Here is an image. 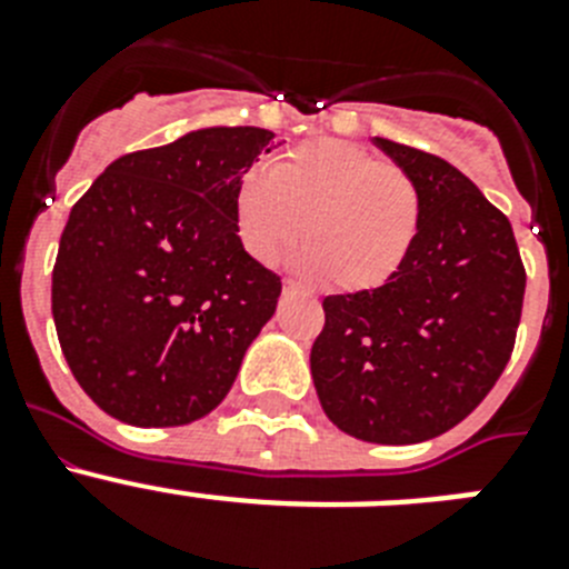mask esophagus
I'll return each mask as SVG.
<instances>
[{"instance_id":"1","label":"esophagus","mask_w":569,"mask_h":569,"mask_svg":"<svg viewBox=\"0 0 569 569\" xmlns=\"http://www.w3.org/2000/svg\"><path fill=\"white\" fill-rule=\"evenodd\" d=\"M281 290H284V296H296V293H308V290L301 288L299 281H284V288H281Z\"/></svg>"}]
</instances>
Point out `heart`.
Listing matches in <instances>:
<instances>
[{"mask_svg": "<svg viewBox=\"0 0 569 569\" xmlns=\"http://www.w3.org/2000/svg\"><path fill=\"white\" fill-rule=\"evenodd\" d=\"M421 222L419 184L405 168L339 139L299 144L236 190V224L250 256L284 259L308 224V268L330 288L367 293L393 279Z\"/></svg>", "mask_w": 569, "mask_h": 569, "instance_id": "obj_1", "label": "heart"}]
</instances>
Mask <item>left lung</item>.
<instances>
[{
  "instance_id": "1",
  "label": "left lung",
  "mask_w": 569,
  "mask_h": 569,
  "mask_svg": "<svg viewBox=\"0 0 569 569\" xmlns=\"http://www.w3.org/2000/svg\"><path fill=\"white\" fill-rule=\"evenodd\" d=\"M421 193L393 279L328 296L310 373L328 419L373 445L436 439L481 405L516 345L527 273L510 219L461 170L376 139Z\"/></svg>"
}]
</instances>
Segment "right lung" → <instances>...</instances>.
<instances>
[{
  "instance_id": "obj_1",
  "label": "right lung",
  "mask_w": 569,
  "mask_h": 569,
  "mask_svg": "<svg viewBox=\"0 0 569 569\" xmlns=\"http://www.w3.org/2000/svg\"><path fill=\"white\" fill-rule=\"evenodd\" d=\"M264 128H204L108 164L73 204L53 264L70 373L136 427L202 419L276 313L281 279L241 248L236 190Z\"/></svg>"
}]
</instances>
